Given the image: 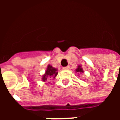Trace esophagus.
<instances>
[{
  "label": "esophagus",
  "instance_id": "1",
  "mask_svg": "<svg viewBox=\"0 0 120 120\" xmlns=\"http://www.w3.org/2000/svg\"><path fill=\"white\" fill-rule=\"evenodd\" d=\"M69 69H70L69 66H66V67H64L63 68V69H64V70H69Z\"/></svg>",
  "mask_w": 120,
  "mask_h": 120
}]
</instances>
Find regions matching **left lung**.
<instances>
[{
    "label": "left lung",
    "mask_w": 120,
    "mask_h": 120,
    "mask_svg": "<svg viewBox=\"0 0 120 120\" xmlns=\"http://www.w3.org/2000/svg\"><path fill=\"white\" fill-rule=\"evenodd\" d=\"M76 71L77 72V73H83V69H82V67H81L80 65H79L78 67V68L76 69Z\"/></svg>",
    "instance_id": "left-lung-1"
}]
</instances>
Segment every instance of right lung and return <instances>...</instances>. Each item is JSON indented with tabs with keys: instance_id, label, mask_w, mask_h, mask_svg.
Masks as SVG:
<instances>
[{
	"instance_id": "add662e5",
	"label": "right lung",
	"mask_w": 120,
	"mask_h": 120,
	"mask_svg": "<svg viewBox=\"0 0 120 120\" xmlns=\"http://www.w3.org/2000/svg\"><path fill=\"white\" fill-rule=\"evenodd\" d=\"M58 75L57 69L55 68H52L51 65H49L47 66V70L45 71V73L44 75L42 76V80L44 82L47 80L48 78H51V77H53L55 78L56 76Z\"/></svg>"
}]
</instances>
